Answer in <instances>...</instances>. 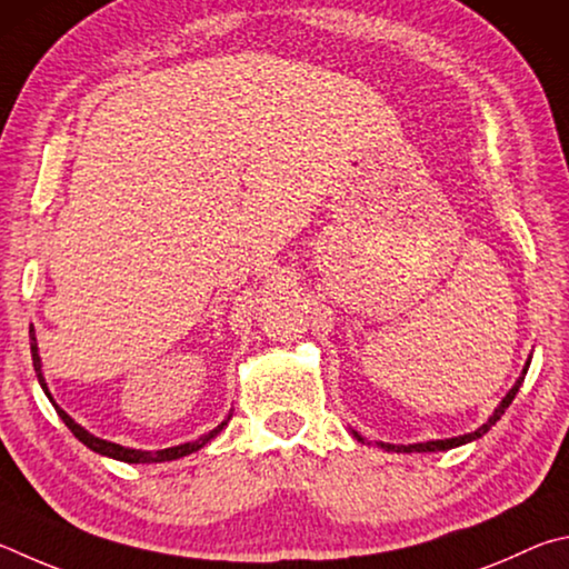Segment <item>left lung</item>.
Returning <instances> with one entry per match:
<instances>
[{
    "label": "left lung",
    "mask_w": 569,
    "mask_h": 569,
    "mask_svg": "<svg viewBox=\"0 0 569 569\" xmlns=\"http://www.w3.org/2000/svg\"><path fill=\"white\" fill-rule=\"evenodd\" d=\"M530 360H532V355L527 357V362H525V367H522V375L517 377V382L512 385V390L507 392V395L502 397V402L495 407V412L490 415V420H487L485 425L477 427L475 432H467V435H460V437H450V440H430V442H415V445H390V442H377V445H380L382 450H387V452H445V450H452V447H460V445H467V442L480 440L482 435H487V432L492 430V425H495L497 420H500V417L505 415L507 407L512 405L515 395L520 392V385L525 382V375H527V367H530ZM352 435H355L357 440H360V442H367L360 432H355V430H352Z\"/></svg>",
    "instance_id": "obj_1"
}]
</instances>
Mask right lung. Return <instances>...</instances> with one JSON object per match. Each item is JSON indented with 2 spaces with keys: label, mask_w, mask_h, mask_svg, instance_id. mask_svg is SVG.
I'll use <instances>...</instances> for the list:
<instances>
[{
  "label": "right lung",
  "mask_w": 569,
  "mask_h": 569,
  "mask_svg": "<svg viewBox=\"0 0 569 569\" xmlns=\"http://www.w3.org/2000/svg\"><path fill=\"white\" fill-rule=\"evenodd\" d=\"M29 345H32V362H34V372H37V380L39 385H42L44 395L49 397V402L54 405V397L49 395V387L44 382V375H42V360H39V350H37V337H34V327H29ZM57 415L62 417V422L72 430V435L77 437L79 442L87 445L89 450L97 452V455H104V457H112V460H119V462H129V465H144V462H172V460H179V457H187L192 455L197 450H202V447L207 442H212L214 437L224 430L229 417H232V412L227 415V420L222 425H217L214 430H209L207 435L197 437L194 442H184V445H177V447H167V450H157V452H149V450H134V447H124V445H117V442H109V440H102V437H94L92 432H87L82 425H77L72 417H69L62 407L54 405Z\"/></svg>",
  "instance_id": "1"
}]
</instances>
